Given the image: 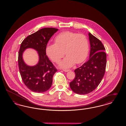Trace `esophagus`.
I'll return each mask as SVG.
<instances>
[{
	"mask_svg": "<svg viewBox=\"0 0 126 126\" xmlns=\"http://www.w3.org/2000/svg\"><path fill=\"white\" fill-rule=\"evenodd\" d=\"M63 70L65 72H68L70 70L69 69H63Z\"/></svg>",
	"mask_w": 126,
	"mask_h": 126,
	"instance_id": "1",
	"label": "esophagus"
}]
</instances>
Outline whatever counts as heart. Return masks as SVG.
I'll return each mask as SVG.
<instances>
[{"label": "heart", "mask_w": 126, "mask_h": 126, "mask_svg": "<svg viewBox=\"0 0 126 126\" xmlns=\"http://www.w3.org/2000/svg\"><path fill=\"white\" fill-rule=\"evenodd\" d=\"M55 42L54 43L48 44L46 52L51 60L58 63L64 56L65 51L66 56L60 62L62 67H69L75 63L80 64L88 56L89 41L84 34L71 31L63 32L56 36Z\"/></svg>", "instance_id": "1"}]
</instances>
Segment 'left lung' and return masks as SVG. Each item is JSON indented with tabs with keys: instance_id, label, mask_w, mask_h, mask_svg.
<instances>
[{
	"instance_id": "obj_1",
	"label": "left lung",
	"mask_w": 126,
	"mask_h": 126,
	"mask_svg": "<svg viewBox=\"0 0 126 126\" xmlns=\"http://www.w3.org/2000/svg\"><path fill=\"white\" fill-rule=\"evenodd\" d=\"M91 50L89 59L74 71L75 78L69 84L71 90L79 94H86L101 83L106 69V54L101 41L88 33Z\"/></svg>"
}]
</instances>
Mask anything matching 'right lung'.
<instances>
[{"label": "right lung", "instance_id": "1", "mask_svg": "<svg viewBox=\"0 0 126 126\" xmlns=\"http://www.w3.org/2000/svg\"><path fill=\"white\" fill-rule=\"evenodd\" d=\"M58 31L55 28H42L27 36L21 44L18 57L19 71L24 84L32 92H45L52 85L57 69L46 55V48L50 38ZM27 48L38 51L39 61L35 66H27L23 62L22 55Z\"/></svg>", "mask_w": 126, "mask_h": 126}]
</instances>
